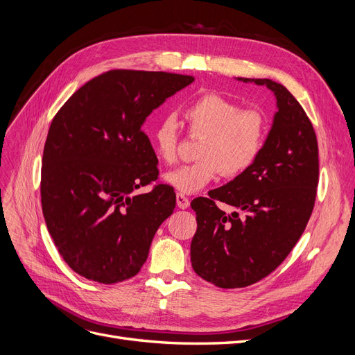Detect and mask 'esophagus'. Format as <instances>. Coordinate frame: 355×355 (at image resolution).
Masks as SVG:
<instances>
[{"mask_svg":"<svg viewBox=\"0 0 355 355\" xmlns=\"http://www.w3.org/2000/svg\"><path fill=\"white\" fill-rule=\"evenodd\" d=\"M176 204H178L179 209L185 210L189 207V200L183 193H176Z\"/></svg>","mask_w":355,"mask_h":355,"instance_id":"esophagus-1","label":"esophagus"}]
</instances>
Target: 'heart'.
<instances>
[{
    "mask_svg": "<svg viewBox=\"0 0 355 355\" xmlns=\"http://www.w3.org/2000/svg\"><path fill=\"white\" fill-rule=\"evenodd\" d=\"M191 133L202 135L198 162L178 167L163 176L168 187L195 193L222 176H238L259 157L266 137L263 116L216 92L202 94L182 110ZM151 139L158 158L173 164L178 158V130L173 117H163L153 129Z\"/></svg>",
    "mask_w": 355,
    "mask_h": 355,
    "instance_id": "b5f03b06",
    "label": "heart"
}]
</instances>
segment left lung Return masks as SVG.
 <instances>
[{
  "label": "left lung",
  "instance_id": "obj_1",
  "mask_svg": "<svg viewBox=\"0 0 355 355\" xmlns=\"http://www.w3.org/2000/svg\"><path fill=\"white\" fill-rule=\"evenodd\" d=\"M235 79L266 87L277 112L254 164L210 191V198L191 202L197 214L192 268L225 289L259 282L286 259L309 223L319 182L315 133L294 95L272 79ZM216 200L234 211L226 215Z\"/></svg>",
  "mask_w": 355,
  "mask_h": 355
}]
</instances>
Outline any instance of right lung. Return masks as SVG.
Instances as JSON below:
<instances>
[{"label":"right lung","mask_w":355,"mask_h":355,"mask_svg":"<svg viewBox=\"0 0 355 355\" xmlns=\"http://www.w3.org/2000/svg\"><path fill=\"white\" fill-rule=\"evenodd\" d=\"M192 76L112 70L85 83L51 121L42 155L41 202L48 232L71 270L112 285L135 276L157 229L173 213L168 185L142 126Z\"/></svg>","instance_id":"add662e5"}]
</instances>
